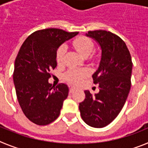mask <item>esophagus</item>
I'll use <instances>...</instances> for the list:
<instances>
[{
	"mask_svg": "<svg viewBox=\"0 0 148 148\" xmlns=\"http://www.w3.org/2000/svg\"><path fill=\"white\" fill-rule=\"evenodd\" d=\"M75 89H76V88H75V87H70V93H73V92L75 90Z\"/></svg>",
	"mask_w": 148,
	"mask_h": 148,
	"instance_id": "1",
	"label": "esophagus"
}]
</instances>
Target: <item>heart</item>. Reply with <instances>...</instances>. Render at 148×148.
Segmentation results:
<instances>
[{
    "label": "heart",
    "mask_w": 148,
    "mask_h": 148,
    "mask_svg": "<svg viewBox=\"0 0 148 148\" xmlns=\"http://www.w3.org/2000/svg\"><path fill=\"white\" fill-rule=\"evenodd\" d=\"M73 46L79 54L83 57H88L93 49L92 40L87 37H78L73 41ZM66 52V46L62 44L56 53V61L58 64H62ZM90 71L86 68L84 69H70L65 73L64 77L68 82L71 84L80 83L84 78L88 76Z\"/></svg>",
    "instance_id": "b5f03b06"
}]
</instances>
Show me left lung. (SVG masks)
Here are the masks:
<instances>
[{
	"label": "left lung",
	"instance_id": "1",
	"mask_svg": "<svg viewBox=\"0 0 148 148\" xmlns=\"http://www.w3.org/2000/svg\"><path fill=\"white\" fill-rule=\"evenodd\" d=\"M101 50L97 70L92 75L99 92L92 95L85 90V99L79 104L84 121L92 127L107 126L117 117L126 102L131 87V56L124 40L105 30L89 31Z\"/></svg>",
	"mask_w": 148,
	"mask_h": 148
}]
</instances>
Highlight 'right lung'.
Segmentation results:
<instances>
[{"label":"right lung","instance_id":"right-lung-1","mask_svg":"<svg viewBox=\"0 0 148 148\" xmlns=\"http://www.w3.org/2000/svg\"><path fill=\"white\" fill-rule=\"evenodd\" d=\"M78 34L56 28L38 30L26 39L18 52L13 73L17 98L24 115L36 125H49L59 116L69 87L49 84V71L57 66L60 46Z\"/></svg>","mask_w":148,"mask_h":148}]
</instances>
